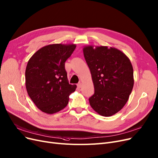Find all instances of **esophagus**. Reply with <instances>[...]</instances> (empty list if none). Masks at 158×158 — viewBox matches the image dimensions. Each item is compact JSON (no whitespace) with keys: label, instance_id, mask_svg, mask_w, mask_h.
<instances>
[{"label":"esophagus","instance_id":"obj_1","mask_svg":"<svg viewBox=\"0 0 158 158\" xmlns=\"http://www.w3.org/2000/svg\"><path fill=\"white\" fill-rule=\"evenodd\" d=\"M81 85H82V84H81V82H79L78 84H77V87H78V88H81Z\"/></svg>","mask_w":158,"mask_h":158}]
</instances>
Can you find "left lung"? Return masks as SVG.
I'll list each match as a JSON object with an SVG mask.
<instances>
[{
	"mask_svg": "<svg viewBox=\"0 0 158 158\" xmlns=\"http://www.w3.org/2000/svg\"><path fill=\"white\" fill-rule=\"evenodd\" d=\"M84 56L91 74L94 94L91 106L103 116H111L126 104L133 88V69L120 50L107 46H85Z\"/></svg>",
	"mask_w": 158,
	"mask_h": 158,
	"instance_id": "1",
	"label": "left lung"
}]
</instances>
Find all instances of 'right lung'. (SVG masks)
Wrapping results in <instances>:
<instances>
[{"mask_svg":"<svg viewBox=\"0 0 158 158\" xmlns=\"http://www.w3.org/2000/svg\"><path fill=\"white\" fill-rule=\"evenodd\" d=\"M75 44H55L40 48L32 56L25 70L26 89L32 101L47 114L56 113L66 106L70 94L77 88L69 84L64 63Z\"/></svg>","mask_w":158,"mask_h":158,"instance_id":"add662e5","label":"right lung"}]
</instances>
